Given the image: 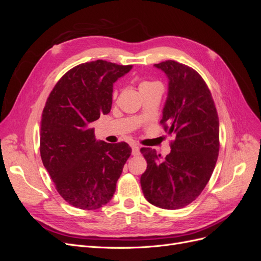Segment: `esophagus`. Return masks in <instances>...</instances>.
<instances>
[{"label":"esophagus","mask_w":261,"mask_h":261,"mask_svg":"<svg viewBox=\"0 0 261 261\" xmlns=\"http://www.w3.org/2000/svg\"><path fill=\"white\" fill-rule=\"evenodd\" d=\"M132 153L133 155H139L140 151H139V146L136 144H133L132 145Z\"/></svg>","instance_id":"1"}]
</instances>
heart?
Wrapping results in <instances>:
<instances>
[{
	"label": "heart",
	"mask_w": 261,
	"mask_h": 261,
	"mask_svg": "<svg viewBox=\"0 0 261 261\" xmlns=\"http://www.w3.org/2000/svg\"><path fill=\"white\" fill-rule=\"evenodd\" d=\"M153 84H156V83H153V82H143V83H141V84L139 85V89L144 88V87L150 86V85H153ZM116 94H117V92H116V91H114V93H113V97H114V98L116 97Z\"/></svg>",
	"instance_id": "obj_1"
}]
</instances>
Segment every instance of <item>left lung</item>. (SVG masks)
Returning a JSON list of instances; mask_svg holds the SVG:
<instances>
[{"instance_id":"8db88e82","label":"left lung","mask_w":261,"mask_h":261,"mask_svg":"<svg viewBox=\"0 0 261 261\" xmlns=\"http://www.w3.org/2000/svg\"><path fill=\"white\" fill-rule=\"evenodd\" d=\"M154 66L169 80L160 123L175 139L165 158L154 149H140L147 161L140 185L153 206L175 210L193 202L212 175L220 148L219 117L208 86L195 69L172 60Z\"/></svg>"}]
</instances>
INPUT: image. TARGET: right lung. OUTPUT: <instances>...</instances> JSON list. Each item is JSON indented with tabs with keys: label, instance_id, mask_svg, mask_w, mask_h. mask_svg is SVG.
I'll return each instance as SVG.
<instances>
[{
	"label": "right lung",
	"instance_id": "add662e5",
	"mask_svg": "<svg viewBox=\"0 0 261 261\" xmlns=\"http://www.w3.org/2000/svg\"><path fill=\"white\" fill-rule=\"evenodd\" d=\"M132 65L97 60L69 69L45 102L40 128L44 168L70 206L94 210L112 199L132 153L128 144L96 140L90 124L112 107L113 84Z\"/></svg>",
	"mask_w": 261,
	"mask_h": 261
}]
</instances>
